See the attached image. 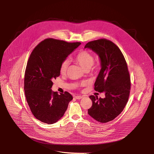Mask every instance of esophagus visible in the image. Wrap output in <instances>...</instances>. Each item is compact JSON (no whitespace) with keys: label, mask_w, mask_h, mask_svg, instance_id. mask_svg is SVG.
Wrapping results in <instances>:
<instances>
[{"label":"esophagus","mask_w":154,"mask_h":154,"mask_svg":"<svg viewBox=\"0 0 154 154\" xmlns=\"http://www.w3.org/2000/svg\"><path fill=\"white\" fill-rule=\"evenodd\" d=\"M75 98L77 99H81L82 98H83V96H75Z\"/></svg>","instance_id":"esophagus-1"}]
</instances>
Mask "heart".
I'll list each match as a JSON object with an SVG mask.
<instances>
[{"instance_id":"heart-1","label":"heart","mask_w":154,"mask_h":154,"mask_svg":"<svg viewBox=\"0 0 154 154\" xmlns=\"http://www.w3.org/2000/svg\"><path fill=\"white\" fill-rule=\"evenodd\" d=\"M74 60L78 63L85 71L90 70L94 63V58L93 54L85 50H82L79 52L75 55ZM69 60L67 59L62 61L60 67V72L61 74H64L66 72L69 66ZM85 84V83L83 82L79 84V85L82 86H84Z\"/></svg>"}]
</instances>
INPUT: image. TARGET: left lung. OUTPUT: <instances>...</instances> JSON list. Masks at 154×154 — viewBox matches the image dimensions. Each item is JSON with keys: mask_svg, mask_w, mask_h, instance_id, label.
Listing matches in <instances>:
<instances>
[{"mask_svg": "<svg viewBox=\"0 0 154 154\" xmlns=\"http://www.w3.org/2000/svg\"><path fill=\"white\" fill-rule=\"evenodd\" d=\"M85 48L92 49L100 57L102 68L94 90L105 96L103 99L90 96L93 105L88 113L96 121L106 123L121 114L128 102L131 82L127 64L119 48L105 38L88 42Z\"/></svg>", "mask_w": 154, "mask_h": 154, "instance_id": "1", "label": "left lung"}]
</instances>
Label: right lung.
<instances>
[{
	"label": "right lung",
	"mask_w": 154,
	"mask_h": 154,
	"mask_svg": "<svg viewBox=\"0 0 154 154\" xmlns=\"http://www.w3.org/2000/svg\"><path fill=\"white\" fill-rule=\"evenodd\" d=\"M80 44L47 38L39 42L30 55L25 71V95L32 114L42 122H57L73 99L69 93L58 94L51 88L52 80L60 74L61 63Z\"/></svg>",
	"instance_id": "1"
}]
</instances>
